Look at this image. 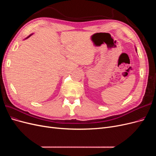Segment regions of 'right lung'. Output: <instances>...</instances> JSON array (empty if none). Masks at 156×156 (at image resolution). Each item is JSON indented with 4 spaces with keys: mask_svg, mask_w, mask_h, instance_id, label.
<instances>
[{
    "mask_svg": "<svg viewBox=\"0 0 156 156\" xmlns=\"http://www.w3.org/2000/svg\"><path fill=\"white\" fill-rule=\"evenodd\" d=\"M30 36H31V35H30V36H28V37H27V38H28V37H30Z\"/></svg>",
    "mask_w": 156,
    "mask_h": 156,
    "instance_id": "1",
    "label": "right lung"
}]
</instances>
